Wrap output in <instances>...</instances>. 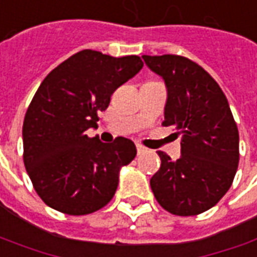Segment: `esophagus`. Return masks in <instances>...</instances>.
Wrapping results in <instances>:
<instances>
[{
  "mask_svg": "<svg viewBox=\"0 0 257 257\" xmlns=\"http://www.w3.org/2000/svg\"><path fill=\"white\" fill-rule=\"evenodd\" d=\"M136 151H138V153H139V155H142V153H145V152H146V148H143L142 145H136Z\"/></svg>",
  "mask_w": 257,
  "mask_h": 257,
  "instance_id": "1",
  "label": "esophagus"
}]
</instances>
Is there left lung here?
Here are the masks:
<instances>
[{"mask_svg": "<svg viewBox=\"0 0 257 257\" xmlns=\"http://www.w3.org/2000/svg\"><path fill=\"white\" fill-rule=\"evenodd\" d=\"M165 80V126L183 134L181 156L159 152L162 165L151 179L158 202L174 215L212 208L231 187L239 163V134L228 99L201 66L176 55L142 56Z\"/></svg>", "mask_w": 257, "mask_h": 257, "instance_id": "1", "label": "left lung"}]
</instances>
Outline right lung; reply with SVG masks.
<instances>
[{
    "mask_svg": "<svg viewBox=\"0 0 257 257\" xmlns=\"http://www.w3.org/2000/svg\"><path fill=\"white\" fill-rule=\"evenodd\" d=\"M141 57H112L85 49L42 81L22 128L24 163L33 187L50 208L85 215L112 200L119 172L136 156L135 143H102L85 131L97 128L112 92L135 77Z\"/></svg>",
    "mask_w": 257,
    "mask_h": 257,
    "instance_id": "add662e5",
    "label": "right lung"
}]
</instances>
